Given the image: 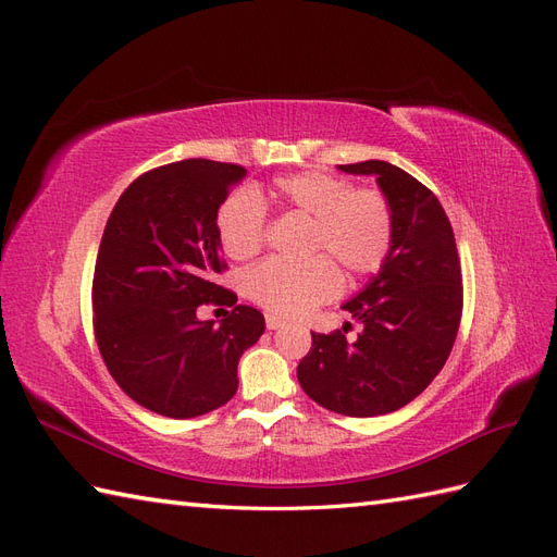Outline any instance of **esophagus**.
Wrapping results in <instances>:
<instances>
[{"label":"esophagus","mask_w":557,"mask_h":557,"mask_svg":"<svg viewBox=\"0 0 557 557\" xmlns=\"http://www.w3.org/2000/svg\"><path fill=\"white\" fill-rule=\"evenodd\" d=\"M264 320H267V330H278V327L285 325V320L278 318V315H274V313H267Z\"/></svg>","instance_id":"34e87169"}]
</instances>
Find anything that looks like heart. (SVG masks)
Listing matches in <instances>:
<instances>
[{
    "mask_svg": "<svg viewBox=\"0 0 557 557\" xmlns=\"http://www.w3.org/2000/svg\"><path fill=\"white\" fill-rule=\"evenodd\" d=\"M272 197L281 207L313 218L311 246L327 250L348 274H374L385 262L393 246V213L381 193L352 190L346 178L325 172H299L278 176ZM264 223L262 197L256 190H239L218 209V242L232 260H246L260 250ZM246 290L269 311L301 315L342 293V274L325 256L269 258L246 274Z\"/></svg>",
    "mask_w": 557,
    "mask_h": 557,
    "instance_id": "b5f03b06",
    "label": "heart"
}]
</instances>
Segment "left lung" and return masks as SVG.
<instances>
[{
  "label": "left lung",
  "instance_id": "obj_1",
  "mask_svg": "<svg viewBox=\"0 0 557 557\" xmlns=\"http://www.w3.org/2000/svg\"><path fill=\"white\" fill-rule=\"evenodd\" d=\"M336 170L376 178L393 213V246L342 307L362 325L358 339L311 332L297 381L320 407L372 418L416 399L446 364L462 313L460 258L444 207L418 178L383 160Z\"/></svg>",
  "mask_w": 557,
  "mask_h": 557
}]
</instances>
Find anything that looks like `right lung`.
I'll return each mask as SVG.
<instances>
[{
  "label": "right lung",
  "mask_w": 557,
  "mask_h": 557,
  "mask_svg": "<svg viewBox=\"0 0 557 557\" xmlns=\"http://www.w3.org/2000/svg\"><path fill=\"white\" fill-rule=\"evenodd\" d=\"M244 178L239 164H164L134 181L107 221L92 278L97 346L123 393L153 413L223 407L239 387V358L264 332V315L244 305L221 323L197 315L209 301H237L213 283L223 269L215 215Z\"/></svg>",
  "instance_id": "add662e5"
}]
</instances>
